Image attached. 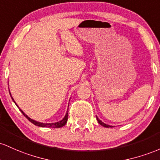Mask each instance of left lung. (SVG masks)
<instances>
[{
    "label": "left lung",
    "instance_id": "left-lung-1",
    "mask_svg": "<svg viewBox=\"0 0 160 160\" xmlns=\"http://www.w3.org/2000/svg\"><path fill=\"white\" fill-rule=\"evenodd\" d=\"M96 118H97V120H98V123H99L100 125H103V127H106V128H109V127H112V126H110V125H107V124H105V123L102 122V121H100V120L99 119H98V116H96Z\"/></svg>",
    "mask_w": 160,
    "mask_h": 160
}]
</instances>
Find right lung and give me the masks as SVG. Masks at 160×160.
I'll use <instances>...</instances> for the list:
<instances>
[{"label": "right lung", "mask_w": 160, "mask_h": 160, "mask_svg": "<svg viewBox=\"0 0 160 160\" xmlns=\"http://www.w3.org/2000/svg\"><path fill=\"white\" fill-rule=\"evenodd\" d=\"M12 100H13V99H12ZM20 111L22 112V113L24 115V116H26V119H28L30 122H31L32 123H33L34 125H37V126H39V127H47V128H61V127L64 126V125H65L66 124V122H67L68 112H69V110H67V112H66L65 117L63 118V119L61 120V121H60V122H56V123H41V122H36V121H35V120L30 119V118L28 117V116H27L25 114L22 110H21V109H20Z\"/></svg>", "instance_id": "obj_1"}]
</instances>
